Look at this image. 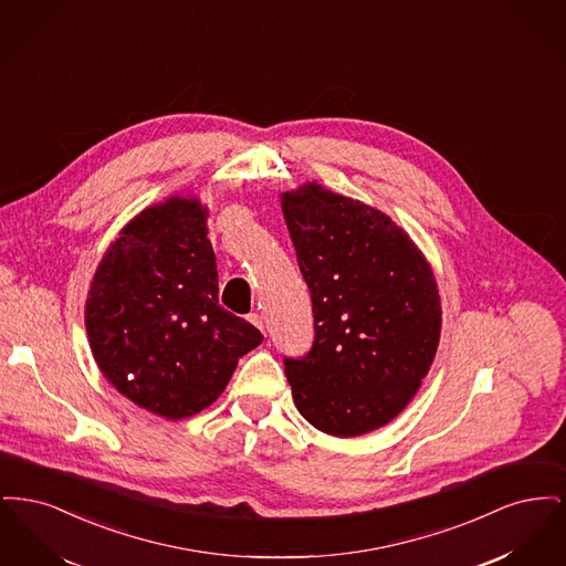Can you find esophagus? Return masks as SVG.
I'll list each match as a JSON object with an SVG mask.
<instances>
[{"instance_id":"esophagus-1","label":"esophagus","mask_w":566,"mask_h":566,"mask_svg":"<svg viewBox=\"0 0 566 566\" xmlns=\"http://www.w3.org/2000/svg\"><path fill=\"white\" fill-rule=\"evenodd\" d=\"M248 323L254 324L256 328H261V331L265 333V323H263V316H261L259 312H252V314H248Z\"/></svg>"}]
</instances>
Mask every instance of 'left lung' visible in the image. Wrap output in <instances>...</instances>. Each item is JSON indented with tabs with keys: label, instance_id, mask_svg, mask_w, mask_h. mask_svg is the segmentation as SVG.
<instances>
[{
	"label": "left lung",
	"instance_id": "8db88e82",
	"mask_svg": "<svg viewBox=\"0 0 566 566\" xmlns=\"http://www.w3.org/2000/svg\"><path fill=\"white\" fill-rule=\"evenodd\" d=\"M282 212L314 312L310 352L284 356L296 409L335 437L384 427L437 352L431 268L388 216L318 185L284 192Z\"/></svg>",
	"mask_w": 566,
	"mask_h": 566
}]
</instances>
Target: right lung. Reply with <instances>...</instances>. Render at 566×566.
Here are the masks:
<instances>
[{
    "label": "right lung",
    "mask_w": 566,
    "mask_h": 566,
    "mask_svg": "<svg viewBox=\"0 0 566 566\" xmlns=\"http://www.w3.org/2000/svg\"><path fill=\"white\" fill-rule=\"evenodd\" d=\"M93 356L125 397L167 420L214 403L259 328L218 303L206 210L174 197L109 245L86 301Z\"/></svg>",
    "instance_id": "1"
}]
</instances>
